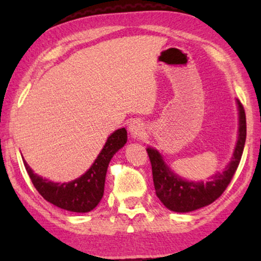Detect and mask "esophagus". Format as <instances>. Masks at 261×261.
Wrapping results in <instances>:
<instances>
[{
	"label": "esophagus",
	"mask_w": 261,
	"mask_h": 261,
	"mask_svg": "<svg viewBox=\"0 0 261 261\" xmlns=\"http://www.w3.org/2000/svg\"><path fill=\"white\" fill-rule=\"evenodd\" d=\"M129 132L134 138H139L145 135V124L141 121H134L129 124Z\"/></svg>",
	"instance_id": "1"
}]
</instances>
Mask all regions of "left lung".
<instances>
[{"label": "left lung", "instance_id": "1", "mask_svg": "<svg viewBox=\"0 0 261 261\" xmlns=\"http://www.w3.org/2000/svg\"><path fill=\"white\" fill-rule=\"evenodd\" d=\"M237 105L240 109V135L233 156L226 169L214 175L210 182H187L167 167L156 149L147 148L155 193L167 208L178 213L201 208L218 199L231 182L240 165L246 139L245 110L240 100H237Z\"/></svg>", "mask_w": 261, "mask_h": 261}]
</instances>
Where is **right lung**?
Masks as SVG:
<instances>
[{"label":"right lung","mask_w":261,"mask_h":261,"mask_svg":"<svg viewBox=\"0 0 261 261\" xmlns=\"http://www.w3.org/2000/svg\"><path fill=\"white\" fill-rule=\"evenodd\" d=\"M126 130L118 129L109 136L102 151L92 167L82 177L69 183H54L33 173L24 161L25 169L31 180L43 199L60 208L77 213H86L99 204L103 196L105 179L110 159L126 143Z\"/></svg>","instance_id":"obj_1"}]
</instances>
